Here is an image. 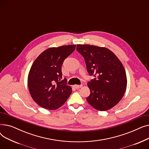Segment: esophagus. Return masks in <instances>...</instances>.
I'll return each mask as SVG.
<instances>
[{
    "label": "esophagus",
    "mask_w": 149,
    "mask_h": 149,
    "mask_svg": "<svg viewBox=\"0 0 149 149\" xmlns=\"http://www.w3.org/2000/svg\"><path fill=\"white\" fill-rule=\"evenodd\" d=\"M82 86H83L82 84H81V85H74V87L75 89H77L81 88Z\"/></svg>",
    "instance_id": "obj_1"
}]
</instances>
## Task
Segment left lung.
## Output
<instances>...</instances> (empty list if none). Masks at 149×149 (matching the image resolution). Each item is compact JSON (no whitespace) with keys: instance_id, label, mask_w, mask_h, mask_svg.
<instances>
[{"instance_id":"1","label":"left lung","mask_w":149,"mask_h":149,"mask_svg":"<svg viewBox=\"0 0 149 149\" xmlns=\"http://www.w3.org/2000/svg\"><path fill=\"white\" fill-rule=\"evenodd\" d=\"M87 70L95 78L88 83L91 93L88 103L100 111H107L122 99L127 87V77L120 60L109 49L89 45H77Z\"/></svg>"}]
</instances>
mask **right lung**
Masks as SVG:
<instances>
[{
  "mask_svg": "<svg viewBox=\"0 0 149 149\" xmlns=\"http://www.w3.org/2000/svg\"><path fill=\"white\" fill-rule=\"evenodd\" d=\"M75 45L53 47L44 51L34 61L28 77L31 97L40 107L55 110L63 104L72 88L62 80L61 66L75 49Z\"/></svg>",
  "mask_w": 149,
  "mask_h": 149,
  "instance_id": "right-lung-1",
  "label": "right lung"
}]
</instances>
